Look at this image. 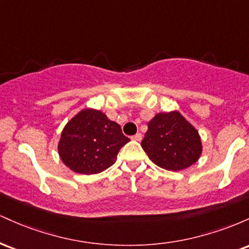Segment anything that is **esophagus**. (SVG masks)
I'll list each match as a JSON object with an SVG mask.
<instances>
[{
	"mask_svg": "<svg viewBox=\"0 0 249 249\" xmlns=\"http://www.w3.org/2000/svg\"><path fill=\"white\" fill-rule=\"evenodd\" d=\"M131 139H132V141H134V142H141L142 139V133L134 134V136L131 137Z\"/></svg>",
	"mask_w": 249,
	"mask_h": 249,
	"instance_id": "34e87169",
	"label": "esophagus"
}]
</instances>
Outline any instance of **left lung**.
Segmentation results:
<instances>
[{
    "label": "left lung",
    "mask_w": 249,
    "mask_h": 249,
    "mask_svg": "<svg viewBox=\"0 0 249 249\" xmlns=\"http://www.w3.org/2000/svg\"><path fill=\"white\" fill-rule=\"evenodd\" d=\"M142 147L157 166L167 171L192 166L202 153L198 130L179 111L157 113L147 123Z\"/></svg>",
    "instance_id": "obj_1"
}]
</instances>
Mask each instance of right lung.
Listing matches in <instances>:
<instances>
[{
  "label": "right lung",
  "mask_w": 249,
  "mask_h": 249,
  "mask_svg": "<svg viewBox=\"0 0 249 249\" xmlns=\"http://www.w3.org/2000/svg\"><path fill=\"white\" fill-rule=\"evenodd\" d=\"M128 142L119 124L104 112L83 108L65 124L57 150L65 166L90 176L112 166L119 150Z\"/></svg>",
  "instance_id": "obj_1"
}]
</instances>
